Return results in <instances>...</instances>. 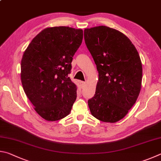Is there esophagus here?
<instances>
[{"instance_id":"obj_1","label":"esophagus","mask_w":161,"mask_h":161,"mask_svg":"<svg viewBox=\"0 0 161 161\" xmlns=\"http://www.w3.org/2000/svg\"><path fill=\"white\" fill-rule=\"evenodd\" d=\"M80 84H81V87H82V88H84V87L86 86V82H83V81H82V82L80 83Z\"/></svg>"}]
</instances>
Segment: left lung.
Instances as JSON below:
<instances>
[{
    "instance_id": "1",
    "label": "left lung",
    "mask_w": 161,
    "mask_h": 161,
    "mask_svg": "<svg viewBox=\"0 0 161 161\" xmlns=\"http://www.w3.org/2000/svg\"><path fill=\"white\" fill-rule=\"evenodd\" d=\"M84 39L99 73L95 94L88 102L90 110L98 120L117 122L139 95L143 73L139 54L127 36L107 26L86 28Z\"/></svg>"
}]
</instances>
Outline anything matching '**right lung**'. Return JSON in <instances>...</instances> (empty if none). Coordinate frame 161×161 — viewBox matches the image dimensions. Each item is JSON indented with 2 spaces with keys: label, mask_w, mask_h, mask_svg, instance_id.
<instances>
[{
  "label": "right lung",
  "mask_w": 161,
  "mask_h": 161,
  "mask_svg": "<svg viewBox=\"0 0 161 161\" xmlns=\"http://www.w3.org/2000/svg\"><path fill=\"white\" fill-rule=\"evenodd\" d=\"M83 36L81 29L47 27L25 51L21 60L22 85L35 110L45 120L61 119L71 110L77 86L69 74Z\"/></svg>",
  "instance_id": "right-lung-1"
}]
</instances>
